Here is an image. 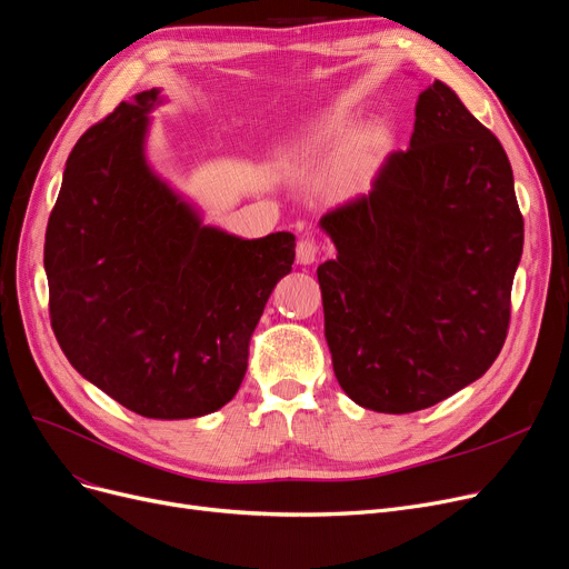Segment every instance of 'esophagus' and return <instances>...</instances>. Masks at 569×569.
Masks as SVG:
<instances>
[{
  "label": "esophagus",
  "instance_id": "34e87169",
  "mask_svg": "<svg viewBox=\"0 0 569 569\" xmlns=\"http://www.w3.org/2000/svg\"><path fill=\"white\" fill-rule=\"evenodd\" d=\"M295 253H298L300 264H313L318 258V243L313 239H302V241H298V249H295Z\"/></svg>",
  "mask_w": 569,
  "mask_h": 569
}]
</instances>
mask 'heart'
Masks as SVG:
<instances>
[{"mask_svg":"<svg viewBox=\"0 0 569 569\" xmlns=\"http://www.w3.org/2000/svg\"><path fill=\"white\" fill-rule=\"evenodd\" d=\"M390 151V134L375 126L362 130V120L353 113H330L295 137L281 160L307 177L337 174L339 188L353 192L377 174Z\"/></svg>","mask_w":569,"mask_h":569,"instance_id":"obj_1","label":"heart"}]
</instances>
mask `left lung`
I'll use <instances>...</instances> for the list:
<instances>
[{"label":"left lung","instance_id":"obj_1","mask_svg":"<svg viewBox=\"0 0 569 569\" xmlns=\"http://www.w3.org/2000/svg\"><path fill=\"white\" fill-rule=\"evenodd\" d=\"M326 339L349 398L411 413L451 398L502 351L523 253L502 143L441 81L416 102L409 148L372 192L320 218Z\"/></svg>","mask_w":569,"mask_h":569}]
</instances>
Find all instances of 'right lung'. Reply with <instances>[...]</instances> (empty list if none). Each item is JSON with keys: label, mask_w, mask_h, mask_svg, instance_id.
<instances>
[{"label": "right lung", "mask_w": 569, "mask_h": 569, "mask_svg": "<svg viewBox=\"0 0 569 569\" xmlns=\"http://www.w3.org/2000/svg\"><path fill=\"white\" fill-rule=\"evenodd\" d=\"M160 88L120 102L73 146L48 218L51 326L77 372L162 421L226 407L295 237L241 239L204 226L146 156Z\"/></svg>", "instance_id": "add662e5"}]
</instances>
